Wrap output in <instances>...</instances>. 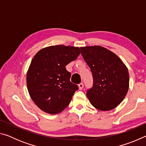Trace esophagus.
Returning <instances> with one entry per match:
<instances>
[{"instance_id":"obj_1","label":"esophagus","mask_w":146,"mask_h":146,"mask_svg":"<svg viewBox=\"0 0 146 146\" xmlns=\"http://www.w3.org/2000/svg\"><path fill=\"white\" fill-rule=\"evenodd\" d=\"M83 88H84V84H83V83L79 84H78V88H79V90H82Z\"/></svg>"}]
</instances>
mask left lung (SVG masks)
Masks as SVG:
<instances>
[{
	"mask_svg": "<svg viewBox=\"0 0 146 146\" xmlns=\"http://www.w3.org/2000/svg\"><path fill=\"white\" fill-rule=\"evenodd\" d=\"M80 49L93 75V87L86 93L90 103L101 111L117 107L129 90L127 67L116 54L104 47L86 46Z\"/></svg>",
	"mask_w": 146,
	"mask_h": 146,
	"instance_id": "left-lung-1",
	"label": "left lung"
}]
</instances>
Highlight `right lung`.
<instances>
[{"mask_svg":"<svg viewBox=\"0 0 146 146\" xmlns=\"http://www.w3.org/2000/svg\"><path fill=\"white\" fill-rule=\"evenodd\" d=\"M78 47L51 46L32 59L26 76L27 88L34 103L43 111L57 114L67 108L77 85L70 82L67 66L80 55Z\"/></svg>","mask_w":146,"mask_h":146,"instance_id":"1","label":"right lung"}]
</instances>
